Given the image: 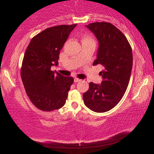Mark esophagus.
<instances>
[{
  "label": "esophagus",
  "mask_w": 154,
  "mask_h": 154,
  "mask_svg": "<svg viewBox=\"0 0 154 154\" xmlns=\"http://www.w3.org/2000/svg\"><path fill=\"white\" fill-rule=\"evenodd\" d=\"M74 81H75V82H81V81H82V79H78V78H75V79H74Z\"/></svg>",
  "instance_id": "obj_1"
}]
</instances>
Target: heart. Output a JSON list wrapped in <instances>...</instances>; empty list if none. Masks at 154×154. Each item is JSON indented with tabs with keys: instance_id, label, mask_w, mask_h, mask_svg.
I'll use <instances>...</instances> for the list:
<instances>
[{
	"instance_id": "obj_1",
	"label": "heart",
	"mask_w": 154,
	"mask_h": 154,
	"mask_svg": "<svg viewBox=\"0 0 154 154\" xmlns=\"http://www.w3.org/2000/svg\"><path fill=\"white\" fill-rule=\"evenodd\" d=\"M84 41H90V42H93L95 43L94 40L92 37H91L89 35H85L82 38V42H84Z\"/></svg>"
}]
</instances>
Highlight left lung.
Segmentation results:
<instances>
[{"label": "left lung", "instance_id": "obj_1", "mask_svg": "<svg viewBox=\"0 0 154 154\" xmlns=\"http://www.w3.org/2000/svg\"><path fill=\"white\" fill-rule=\"evenodd\" d=\"M86 27L99 43L93 65L101 64L104 70L99 73L103 78L101 84L90 82L83 99L88 108L103 113L118 105L126 92L132 67V48L124 34L111 23H91Z\"/></svg>", "mask_w": 154, "mask_h": 154}]
</instances>
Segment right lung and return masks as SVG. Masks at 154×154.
<instances>
[{
	"label": "right lung",
	"mask_w": 154,
	"mask_h": 154,
	"mask_svg": "<svg viewBox=\"0 0 154 154\" xmlns=\"http://www.w3.org/2000/svg\"><path fill=\"white\" fill-rule=\"evenodd\" d=\"M77 24L46 28L30 41L23 58L20 73L30 100L36 108L51 111L62 107L73 83L72 77L54 72L60 51Z\"/></svg>",
	"instance_id": "1"
}]
</instances>
